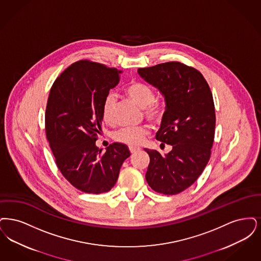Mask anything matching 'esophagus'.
Listing matches in <instances>:
<instances>
[{
	"label": "esophagus",
	"instance_id": "obj_1",
	"mask_svg": "<svg viewBox=\"0 0 261 261\" xmlns=\"http://www.w3.org/2000/svg\"><path fill=\"white\" fill-rule=\"evenodd\" d=\"M129 151H130V153H132V154H135V153H136L137 151H139V148L129 146Z\"/></svg>",
	"mask_w": 261,
	"mask_h": 261
}]
</instances>
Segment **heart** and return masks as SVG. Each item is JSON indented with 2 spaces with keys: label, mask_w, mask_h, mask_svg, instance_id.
<instances>
[{
  "label": "heart",
  "mask_w": 261,
  "mask_h": 261,
  "mask_svg": "<svg viewBox=\"0 0 261 261\" xmlns=\"http://www.w3.org/2000/svg\"><path fill=\"white\" fill-rule=\"evenodd\" d=\"M127 97L143 108L144 115L152 123H159L164 117L166 104L164 100L156 99L153 89L144 83L133 81L125 88ZM116 98L113 94H108L102 104V120L106 124L113 123V108ZM149 135L146 126H127L119 129L114 134V139L118 142L129 146L140 145L144 138Z\"/></svg>",
  "instance_id": "obj_1"
}]
</instances>
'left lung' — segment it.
Here are the masks:
<instances>
[{
	"label": "left lung",
	"mask_w": 261,
	"mask_h": 261,
	"mask_svg": "<svg viewBox=\"0 0 261 261\" xmlns=\"http://www.w3.org/2000/svg\"><path fill=\"white\" fill-rule=\"evenodd\" d=\"M137 73L165 98L156 139L172 147L165 156L144 149L150 157L146 180L156 192L178 194L197 180L211 157L216 128L212 91L198 70L177 61L139 68Z\"/></svg>",
	"instance_id": "obj_1"
}]
</instances>
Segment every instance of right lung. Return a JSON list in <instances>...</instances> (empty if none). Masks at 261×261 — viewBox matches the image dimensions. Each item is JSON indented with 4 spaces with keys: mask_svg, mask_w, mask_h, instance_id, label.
I'll return each mask as SVG.
<instances>
[{
    "mask_svg": "<svg viewBox=\"0 0 261 261\" xmlns=\"http://www.w3.org/2000/svg\"><path fill=\"white\" fill-rule=\"evenodd\" d=\"M122 71L81 60L57 78L45 109V134L62 175L89 194L108 192L130 156L128 147L115 142L105 152L95 141L102 132L101 107Z\"/></svg>",
    "mask_w": 261,
    "mask_h": 261,
    "instance_id": "right-lung-1",
    "label": "right lung"
}]
</instances>
